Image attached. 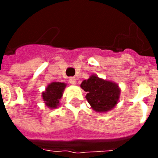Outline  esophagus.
Returning <instances> with one entry per match:
<instances>
[{
	"label": "esophagus",
	"mask_w": 158,
	"mask_h": 158,
	"mask_svg": "<svg viewBox=\"0 0 158 158\" xmlns=\"http://www.w3.org/2000/svg\"><path fill=\"white\" fill-rule=\"evenodd\" d=\"M69 81L70 84H72V85H76V83H77V79L75 78H73V77H71V78H69Z\"/></svg>",
	"instance_id": "obj_1"
}]
</instances>
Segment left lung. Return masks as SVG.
<instances>
[{
	"label": "left lung",
	"mask_w": 158,
	"mask_h": 158,
	"mask_svg": "<svg viewBox=\"0 0 158 158\" xmlns=\"http://www.w3.org/2000/svg\"><path fill=\"white\" fill-rule=\"evenodd\" d=\"M80 87L86 94V99L94 111L104 113L113 109L118 102L121 89L118 84L100 78L96 74L84 80Z\"/></svg>",
	"instance_id": "obj_1"
}]
</instances>
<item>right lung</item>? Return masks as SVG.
<instances>
[{
    "instance_id": "right-lung-1",
    "label": "right lung",
    "mask_w": 158,
    "mask_h": 158,
    "mask_svg": "<svg viewBox=\"0 0 158 158\" xmlns=\"http://www.w3.org/2000/svg\"><path fill=\"white\" fill-rule=\"evenodd\" d=\"M67 84L62 82H52L46 86L42 92V99L45 105L50 109H55L60 106V100L62 98L63 91Z\"/></svg>"
}]
</instances>
